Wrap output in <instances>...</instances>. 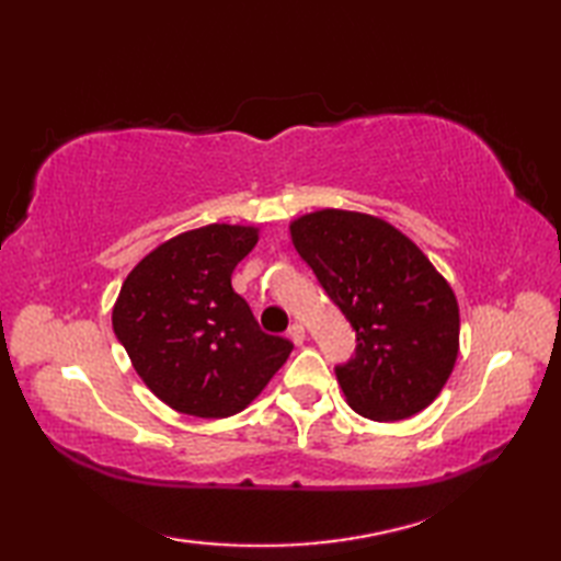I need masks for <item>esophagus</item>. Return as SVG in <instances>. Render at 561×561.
<instances>
[{"label":"esophagus","instance_id":"obj_1","mask_svg":"<svg viewBox=\"0 0 561 561\" xmlns=\"http://www.w3.org/2000/svg\"><path fill=\"white\" fill-rule=\"evenodd\" d=\"M287 335H289V340H291L294 344H304V340H306V328H304L301 323H294V325H289Z\"/></svg>","mask_w":561,"mask_h":561}]
</instances>
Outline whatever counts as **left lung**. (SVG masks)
Segmentation results:
<instances>
[{
  "instance_id": "left-lung-1",
  "label": "left lung",
  "mask_w": 561,
  "mask_h": 561,
  "mask_svg": "<svg viewBox=\"0 0 561 561\" xmlns=\"http://www.w3.org/2000/svg\"><path fill=\"white\" fill-rule=\"evenodd\" d=\"M289 231L356 330L354 359L335 368L350 408L374 422L428 408L460 347L458 301L444 274L396 226L364 211L318 209Z\"/></svg>"
}]
</instances>
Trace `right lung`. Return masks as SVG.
Here are the masks:
<instances>
[{"label": "right lung", "mask_w": 561, "mask_h": 561, "mask_svg": "<svg viewBox=\"0 0 561 561\" xmlns=\"http://www.w3.org/2000/svg\"><path fill=\"white\" fill-rule=\"evenodd\" d=\"M257 226L209 224L141 257L113 306V330L147 388L202 420L245 410L289 359L287 337L262 332L231 287Z\"/></svg>", "instance_id": "1"}]
</instances>
